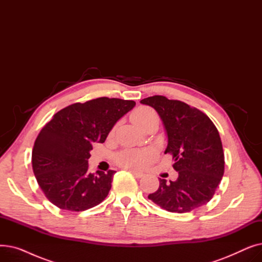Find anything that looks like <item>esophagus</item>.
<instances>
[{
    "instance_id": "1",
    "label": "esophagus",
    "mask_w": 262,
    "mask_h": 262,
    "mask_svg": "<svg viewBox=\"0 0 262 262\" xmlns=\"http://www.w3.org/2000/svg\"><path fill=\"white\" fill-rule=\"evenodd\" d=\"M128 171L132 172L136 177H138V178H140V177H142L144 175L142 172H139V171H135V170H130V169Z\"/></svg>"
}]
</instances>
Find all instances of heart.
<instances>
[{"label":"heart","mask_w":262,"mask_h":262,"mask_svg":"<svg viewBox=\"0 0 262 262\" xmlns=\"http://www.w3.org/2000/svg\"><path fill=\"white\" fill-rule=\"evenodd\" d=\"M157 118L153 109L148 107H141L137 109L132 116L133 122L141 128L150 119ZM154 157V150L152 149H128L123 150L117 156V161L120 166L128 169L143 168Z\"/></svg>","instance_id":"heart-1"}]
</instances>
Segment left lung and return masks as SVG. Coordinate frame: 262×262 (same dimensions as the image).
<instances>
[{
  "label": "left lung",
  "instance_id": "obj_1",
  "mask_svg": "<svg viewBox=\"0 0 262 262\" xmlns=\"http://www.w3.org/2000/svg\"><path fill=\"white\" fill-rule=\"evenodd\" d=\"M158 113L168 137L164 153L173 156L177 180L159 178L147 198L170 212H188L207 204L224 174L221 138L212 121L188 104L154 95L140 101Z\"/></svg>",
  "mask_w": 262,
  "mask_h": 262
}]
</instances>
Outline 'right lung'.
<instances>
[{
    "mask_svg": "<svg viewBox=\"0 0 262 262\" xmlns=\"http://www.w3.org/2000/svg\"><path fill=\"white\" fill-rule=\"evenodd\" d=\"M134 101L99 98L68 106L46 124L34 144L33 171L48 200L60 209L84 211L102 203L116 171H88L94 142H105Z\"/></svg>",
    "mask_w": 262,
    "mask_h": 262,
    "instance_id": "1",
    "label": "right lung"
}]
</instances>
